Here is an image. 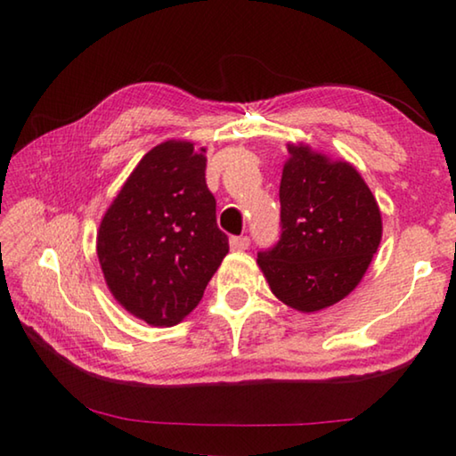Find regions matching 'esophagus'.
Instances as JSON below:
<instances>
[{
	"mask_svg": "<svg viewBox=\"0 0 456 456\" xmlns=\"http://www.w3.org/2000/svg\"><path fill=\"white\" fill-rule=\"evenodd\" d=\"M229 245H231V249H233V251H245V249H249V245H251V239L247 237V235L231 237Z\"/></svg>",
	"mask_w": 456,
	"mask_h": 456,
	"instance_id": "esophagus-1",
	"label": "esophagus"
}]
</instances>
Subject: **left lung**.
I'll use <instances>...</instances> for the list:
<instances>
[{"label": "left lung", "instance_id": "1", "mask_svg": "<svg viewBox=\"0 0 456 456\" xmlns=\"http://www.w3.org/2000/svg\"><path fill=\"white\" fill-rule=\"evenodd\" d=\"M280 183L281 233L257 253L269 288L299 312H318L360 283L382 239L378 203L360 173L289 144Z\"/></svg>", "mask_w": 456, "mask_h": 456}]
</instances>
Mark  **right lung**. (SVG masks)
<instances>
[{"instance_id": "1", "label": "right lung", "mask_w": 456, "mask_h": 456, "mask_svg": "<svg viewBox=\"0 0 456 456\" xmlns=\"http://www.w3.org/2000/svg\"><path fill=\"white\" fill-rule=\"evenodd\" d=\"M205 168V151L191 142L154 146L100 223L96 251L108 288L152 326H173L195 310L229 251Z\"/></svg>"}]
</instances>
